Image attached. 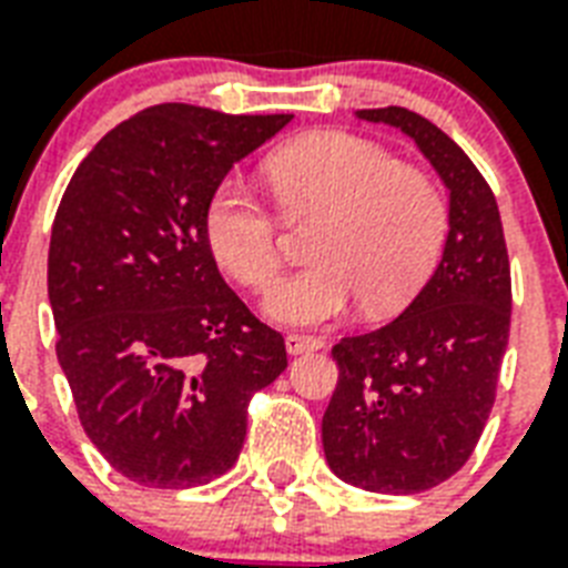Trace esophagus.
<instances>
[{
    "label": "esophagus",
    "instance_id": "1",
    "mask_svg": "<svg viewBox=\"0 0 568 568\" xmlns=\"http://www.w3.org/2000/svg\"><path fill=\"white\" fill-rule=\"evenodd\" d=\"M324 342L315 336H301V333H288L285 336V352L288 354H303V352H318Z\"/></svg>",
    "mask_w": 568,
    "mask_h": 568
}]
</instances>
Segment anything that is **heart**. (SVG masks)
<instances>
[{"label":"heart","mask_w":568,"mask_h":568,"mask_svg":"<svg viewBox=\"0 0 568 568\" xmlns=\"http://www.w3.org/2000/svg\"><path fill=\"white\" fill-rule=\"evenodd\" d=\"M265 179L288 216L322 211L313 265L276 285L265 313L288 327H315L348 313L402 310L435 271L447 241V202L419 169L402 166L375 142L318 130L276 149ZM205 237L216 265L253 292L274 285L283 246L280 220L241 179H223L207 199Z\"/></svg>","instance_id":"heart-1"}]
</instances>
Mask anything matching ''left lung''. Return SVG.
<instances>
[{
  "label": "left lung",
  "instance_id": "8db88e82",
  "mask_svg": "<svg viewBox=\"0 0 568 568\" xmlns=\"http://www.w3.org/2000/svg\"><path fill=\"white\" fill-rule=\"evenodd\" d=\"M399 128L449 190L438 271L408 310L333 345L339 381L322 419L327 465L381 495H417L462 470L486 428L509 342L513 280L495 193L465 151L402 106L357 110Z\"/></svg>",
  "mask_w": 568,
  "mask_h": 568
}]
</instances>
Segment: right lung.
<instances>
[{
    "instance_id": "1",
    "label": "right lung",
    "mask_w": 568,
    "mask_h": 568,
    "mask_svg": "<svg viewBox=\"0 0 568 568\" xmlns=\"http://www.w3.org/2000/svg\"><path fill=\"white\" fill-rule=\"evenodd\" d=\"M288 121L149 106L89 151L55 211V357L89 440L140 486L226 474L253 393L288 366L283 336L229 288L205 237L216 184Z\"/></svg>"
}]
</instances>
